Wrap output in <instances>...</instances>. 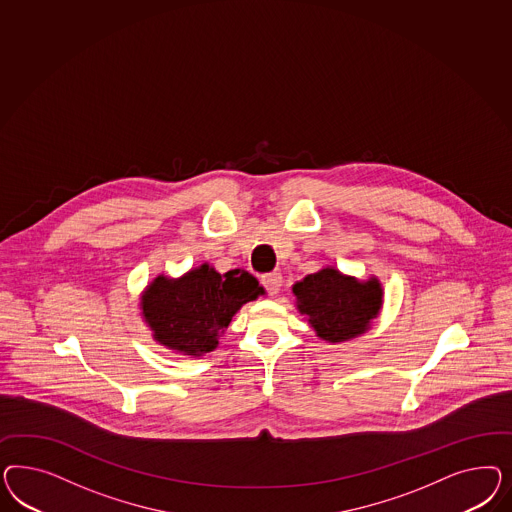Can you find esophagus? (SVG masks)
<instances>
[{"label":"esophagus","mask_w":512,"mask_h":512,"mask_svg":"<svg viewBox=\"0 0 512 512\" xmlns=\"http://www.w3.org/2000/svg\"><path fill=\"white\" fill-rule=\"evenodd\" d=\"M261 283H263V287L266 289L268 295H278L279 289H281V283H283V278H281L279 272H272V274L263 276Z\"/></svg>","instance_id":"34e87169"}]
</instances>
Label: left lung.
<instances>
[{"label": "left lung", "instance_id": "left-lung-1", "mask_svg": "<svg viewBox=\"0 0 512 512\" xmlns=\"http://www.w3.org/2000/svg\"><path fill=\"white\" fill-rule=\"evenodd\" d=\"M296 308L308 317L315 334L330 343L349 341L370 330L383 306L379 279L345 276L326 266L293 285Z\"/></svg>", "mask_w": 512, "mask_h": 512}]
</instances>
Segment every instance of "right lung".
Returning a JSON list of instances; mask_svg holds the SVG:
<instances>
[{"label":"right lung","mask_w":512,"mask_h":512,"mask_svg":"<svg viewBox=\"0 0 512 512\" xmlns=\"http://www.w3.org/2000/svg\"><path fill=\"white\" fill-rule=\"evenodd\" d=\"M259 295L263 287L246 270L219 274L204 263L182 278L157 276L140 296V310L157 343L202 357L216 349L234 313Z\"/></svg>","instance_id":"add662e5"}]
</instances>
